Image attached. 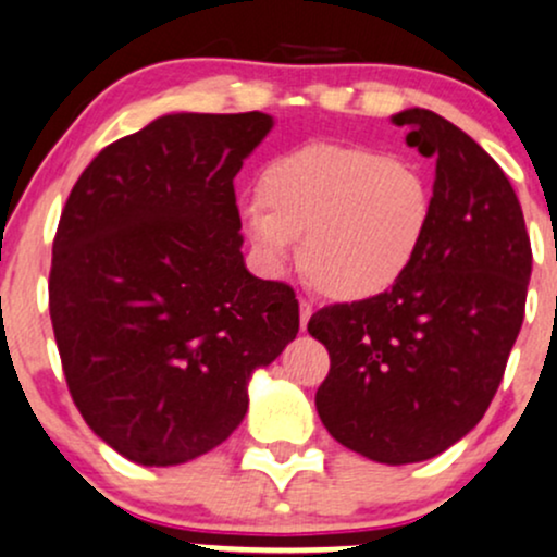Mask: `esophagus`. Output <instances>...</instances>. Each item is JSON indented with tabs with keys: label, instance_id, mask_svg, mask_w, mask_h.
I'll return each instance as SVG.
<instances>
[{
	"label": "esophagus",
	"instance_id": "esophagus-1",
	"mask_svg": "<svg viewBox=\"0 0 557 557\" xmlns=\"http://www.w3.org/2000/svg\"><path fill=\"white\" fill-rule=\"evenodd\" d=\"M311 304L309 301H301L298 304V320H301V330H307V325H309V320H311Z\"/></svg>",
	"mask_w": 557,
	"mask_h": 557
}]
</instances>
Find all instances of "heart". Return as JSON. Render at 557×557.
<instances>
[{"label": "heart", "instance_id": "b5f03b06", "mask_svg": "<svg viewBox=\"0 0 557 557\" xmlns=\"http://www.w3.org/2000/svg\"><path fill=\"white\" fill-rule=\"evenodd\" d=\"M259 202L243 219L267 261L283 264L301 238L304 280L330 298L364 301L394 288L418 261L433 222L423 171L388 152L307 143L272 158Z\"/></svg>", "mask_w": 557, "mask_h": 557}]
</instances>
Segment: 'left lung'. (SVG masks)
Wrapping results in <instances>:
<instances>
[{
	"mask_svg": "<svg viewBox=\"0 0 557 557\" xmlns=\"http://www.w3.org/2000/svg\"><path fill=\"white\" fill-rule=\"evenodd\" d=\"M433 158V222L412 269L383 296L311 314L330 372L317 412L344 447L386 466L431 460L497 394L527 309L531 243L505 171L425 108L394 115Z\"/></svg>",
	"mask_w": 557,
	"mask_h": 557,
	"instance_id": "left-lung-1",
	"label": "left lung"
}]
</instances>
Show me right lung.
Segmentation results:
<instances>
[{"label":"right lung","mask_w":557,"mask_h":557,"mask_svg":"<svg viewBox=\"0 0 557 557\" xmlns=\"http://www.w3.org/2000/svg\"><path fill=\"white\" fill-rule=\"evenodd\" d=\"M259 113H171L84 169L52 243L50 317L87 425L139 466L219 447L298 333L290 285L246 269L232 180Z\"/></svg>","instance_id":"add662e5"}]
</instances>
